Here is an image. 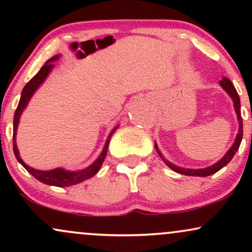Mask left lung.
Returning <instances> with one entry per match:
<instances>
[{"label": "left lung", "mask_w": 252, "mask_h": 252, "mask_svg": "<svg viewBox=\"0 0 252 252\" xmlns=\"http://www.w3.org/2000/svg\"><path fill=\"white\" fill-rule=\"evenodd\" d=\"M219 84H220L221 88L227 92L228 96L232 98L233 106H235V111L237 114V118H238L239 130H238V134H237V136H236L235 142H233L232 147H231V148L227 150L226 154L222 156V158H220L218 162L212 164V166L207 167V168H201V169H187V168H181V167L175 166V164L169 162L168 160H166V158H163V155L161 154L160 150H158V144L155 143L156 152H158V154L160 155V158H162L163 162L166 163L170 169H173L176 173H180V174H184V175H190V176H209L211 174H215L216 172L220 170L222 167L226 166V164L230 162L231 160H232V158L235 156L237 150H238V148H239V146H241L242 138H243V120H242V116H241V99H239L238 94H237L235 86H233V84L231 83L230 79H227V78L224 77L220 80V83H219Z\"/></svg>", "instance_id": "left-lung-1"}]
</instances>
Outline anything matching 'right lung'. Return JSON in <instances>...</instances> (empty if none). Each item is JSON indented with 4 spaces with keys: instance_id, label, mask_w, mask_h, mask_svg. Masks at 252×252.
<instances>
[{
    "instance_id": "1",
    "label": "right lung",
    "mask_w": 252,
    "mask_h": 252,
    "mask_svg": "<svg viewBox=\"0 0 252 252\" xmlns=\"http://www.w3.org/2000/svg\"><path fill=\"white\" fill-rule=\"evenodd\" d=\"M58 59H59V56H54L53 58H51L50 60H47L45 65H43L42 67L40 68V71L37 72L35 76L32 78L30 82L26 84L24 90H22L21 98H20L19 105H17V108L15 110V114H14L13 148H14V154H15L17 161H19V162L21 163L22 166H24L25 168L27 169L32 175L34 176V178L37 179V180L41 181L42 184L51 185V186L67 187V186H72V185H77V184H79V182L88 180V179L92 178V176L97 174L98 170L100 169V167H102V164L104 162V158H105L106 153H108V147H109V143H110V138H111L112 134L116 131L118 126H115V128L112 129V131L109 134L108 140H106V142H105V146H104L102 153H100V155L98 156L97 160L94 161V162L92 163L91 166L86 167L85 169L77 170V172H70V170H66L63 168H56V169H52V170H37V169L32 168V167H30V166H27V164H26L24 161H22V158H20L19 150H17L16 138H15L16 137L17 126H19L20 116H21L22 111H24L26 106H27L28 102H30L32 96L34 94V92H35L37 88H39V86L41 85L43 82H45V79L47 78L48 74H50L52 68L54 67L53 62H56V60H58Z\"/></svg>"
}]
</instances>
